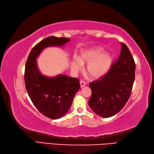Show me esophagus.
Here are the masks:
<instances>
[{"label": "esophagus", "instance_id": "34e87169", "mask_svg": "<svg viewBox=\"0 0 154 154\" xmlns=\"http://www.w3.org/2000/svg\"><path fill=\"white\" fill-rule=\"evenodd\" d=\"M85 85H86L85 81H80V86H81V87H83Z\"/></svg>", "mask_w": 154, "mask_h": 154}]
</instances>
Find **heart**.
<instances>
[{"instance_id": "heart-1", "label": "heart", "mask_w": 154, "mask_h": 154, "mask_svg": "<svg viewBox=\"0 0 154 154\" xmlns=\"http://www.w3.org/2000/svg\"><path fill=\"white\" fill-rule=\"evenodd\" d=\"M101 47H95L83 50L78 58L74 57L71 61V68L73 73L82 70L83 64H87V71L93 79L102 77L109 71L112 58L108 53H103Z\"/></svg>"}]
</instances>
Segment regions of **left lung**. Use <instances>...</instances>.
<instances>
[{
  "label": "left lung",
  "mask_w": 154,
  "mask_h": 154,
  "mask_svg": "<svg viewBox=\"0 0 154 154\" xmlns=\"http://www.w3.org/2000/svg\"><path fill=\"white\" fill-rule=\"evenodd\" d=\"M121 45L119 57L109 71L99 79L89 83L91 96L89 105L102 117H110L123 109L134 85L135 61L128 47L123 43Z\"/></svg>",
  "instance_id": "8db88e82"
}]
</instances>
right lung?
<instances>
[{
	"instance_id": "right-lung-1",
	"label": "right lung",
	"mask_w": 154,
	"mask_h": 154,
	"mask_svg": "<svg viewBox=\"0 0 154 154\" xmlns=\"http://www.w3.org/2000/svg\"><path fill=\"white\" fill-rule=\"evenodd\" d=\"M70 40L54 36L45 38L32 48L26 62L25 83L29 97L43 115L52 119L61 118L67 112L80 89L79 80L62 74L53 77L43 75L38 69L37 58L45 48L63 47Z\"/></svg>"
}]
</instances>
